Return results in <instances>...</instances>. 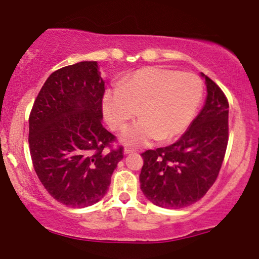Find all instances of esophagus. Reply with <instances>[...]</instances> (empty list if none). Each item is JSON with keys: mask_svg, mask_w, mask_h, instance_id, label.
Listing matches in <instances>:
<instances>
[{"mask_svg": "<svg viewBox=\"0 0 259 259\" xmlns=\"http://www.w3.org/2000/svg\"><path fill=\"white\" fill-rule=\"evenodd\" d=\"M133 153H136V150H133V149H131V148H124V149H123V154H124V155L133 154Z\"/></svg>", "mask_w": 259, "mask_h": 259, "instance_id": "34e87169", "label": "esophagus"}]
</instances>
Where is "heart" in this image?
Segmentation results:
<instances>
[{"label":"heart","mask_w":259,"mask_h":259,"mask_svg":"<svg viewBox=\"0 0 259 259\" xmlns=\"http://www.w3.org/2000/svg\"><path fill=\"white\" fill-rule=\"evenodd\" d=\"M203 83L193 72L145 68L126 78L118 91L106 92L103 111L111 128L121 131L138 112L142 118L124 130L120 141L143 147L154 139L168 142L189 127L202 99Z\"/></svg>","instance_id":"b5f03b06"}]
</instances>
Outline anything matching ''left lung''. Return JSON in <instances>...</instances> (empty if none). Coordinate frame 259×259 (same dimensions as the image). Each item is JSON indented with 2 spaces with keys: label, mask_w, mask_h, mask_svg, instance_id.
I'll use <instances>...</instances> for the list:
<instances>
[{
  "label": "left lung",
  "mask_w": 259,
  "mask_h": 259,
  "mask_svg": "<svg viewBox=\"0 0 259 259\" xmlns=\"http://www.w3.org/2000/svg\"><path fill=\"white\" fill-rule=\"evenodd\" d=\"M205 104L177 142L142 154L139 175L145 197L163 208H183L199 201L213 185L228 145L229 104L205 74Z\"/></svg>",
  "instance_id": "left-lung-1"
}]
</instances>
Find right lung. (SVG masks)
Listing matches in <instances>:
<instances>
[{"label": "right lung", "mask_w": 259, "mask_h": 259, "mask_svg": "<svg viewBox=\"0 0 259 259\" xmlns=\"http://www.w3.org/2000/svg\"><path fill=\"white\" fill-rule=\"evenodd\" d=\"M104 80L97 62H80L50 75L29 117L33 168L57 201L74 208L97 203L123 159L122 147L102 124Z\"/></svg>", "instance_id": "obj_1"}]
</instances>
